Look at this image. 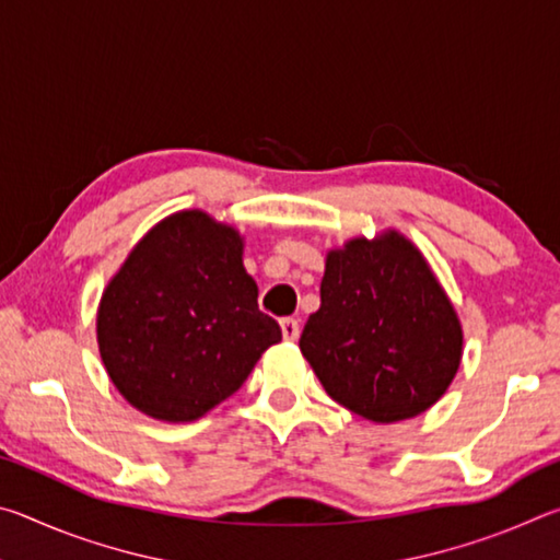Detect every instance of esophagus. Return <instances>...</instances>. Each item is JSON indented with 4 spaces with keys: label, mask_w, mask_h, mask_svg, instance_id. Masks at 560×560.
<instances>
[{
    "label": "esophagus",
    "mask_w": 560,
    "mask_h": 560,
    "mask_svg": "<svg viewBox=\"0 0 560 560\" xmlns=\"http://www.w3.org/2000/svg\"><path fill=\"white\" fill-rule=\"evenodd\" d=\"M281 334L287 340H296L301 334V326L296 318H281Z\"/></svg>",
    "instance_id": "esophagus-1"
}]
</instances>
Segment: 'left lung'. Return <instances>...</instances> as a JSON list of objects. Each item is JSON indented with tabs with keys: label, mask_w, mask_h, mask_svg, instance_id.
Listing matches in <instances>:
<instances>
[{
	"label": "left lung",
	"mask_w": 560,
	"mask_h": 560,
	"mask_svg": "<svg viewBox=\"0 0 560 560\" xmlns=\"http://www.w3.org/2000/svg\"><path fill=\"white\" fill-rule=\"evenodd\" d=\"M320 385L365 420L428 410L462 360V326L428 261L397 232L328 254L320 308L299 340Z\"/></svg>",
	"instance_id": "left-lung-1"
}]
</instances>
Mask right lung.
Returning <instances> with one entry per match:
<instances>
[{
  "label": "right lung",
  "instance_id": "obj_1",
  "mask_svg": "<svg viewBox=\"0 0 560 560\" xmlns=\"http://www.w3.org/2000/svg\"><path fill=\"white\" fill-rule=\"evenodd\" d=\"M257 296L232 226L197 210L167 217L101 299L98 348L113 385L155 420L202 417L281 340Z\"/></svg>",
  "mask_w": 560,
  "mask_h": 560
}]
</instances>
